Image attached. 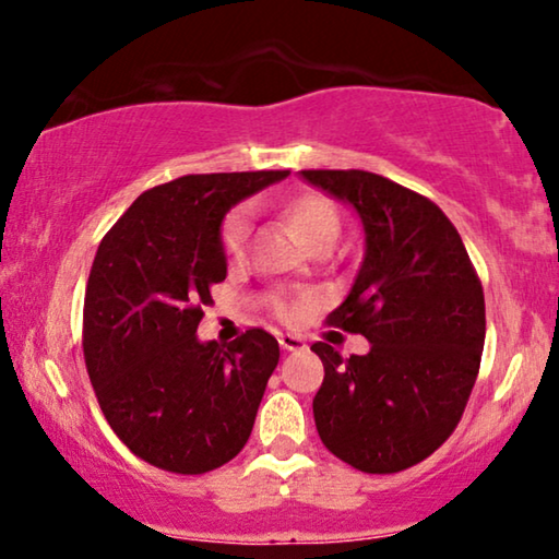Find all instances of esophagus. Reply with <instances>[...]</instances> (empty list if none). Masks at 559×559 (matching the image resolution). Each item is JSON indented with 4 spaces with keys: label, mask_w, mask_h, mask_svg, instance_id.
Here are the masks:
<instances>
[{
    "label": "esophagus",
    "mask_w": 559,
    "mask_h": 559,
    "mask_svg": "<svg viewBox=\"0 0 559 559\" xmlns=\"http://www.w3.org/2000/svg\"><path fill=\"white\" fill-rule=\"evenodd\" d=\"M277 341L285 350H302L305 348V341L300 338V335H293V333H280Z\"/></svg>",
    "instance_id": "esophagus-1"
}]
</instances>
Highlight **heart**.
<instances>
[{
    "instance_id": "obj_1",
    "label": "heart",
    "mask_w": 559,
    "mask_h": 559,
    "mask_svg": "<svg viewBox=\"0 0 559 559\" xmlns=\"http://www.w3.org/2000/svg\"><path fill=\"white\" fill-rule=\"evenodd\" d=\"M285 216L293 226L305 247H312L318 241H335L341 231V218L335 205L328 201L325 195L318 193H300L289 198L285 203ZM251 231V218L247 209H234L221 224V247L228 257H239L243 251V243L249 239ZM280 312H287L285 305H282Z\"/></svg>"
}]
</instances>
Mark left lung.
I'll list each match as a JSON object with an SVG mask.
<instances>
[{"label":"left lung","instance_id":"1","mask_svg":"<svg viewBox=\"0 0 559 559\" xmlns=\"http://www.w3.org/2000/svg\"><path fill=\"white\" fill-rule=\"evenodd\" d=\"M346 203L364 259L328 323L361 333L369 354L312 350L325 379L312 400L323 445L364 473H396L450 438L476 384L486 341L484 289L461 234L427 198L366 170H300Z\"/></svg>","mask_w":559,"mask_h":559}]
</instances>
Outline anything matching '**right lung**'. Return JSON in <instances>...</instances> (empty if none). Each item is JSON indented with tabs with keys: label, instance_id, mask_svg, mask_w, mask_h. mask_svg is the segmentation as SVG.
<instances>
[{
	"label": "right lung",
	"instance_id": "obj_1",
	"mask_svg": "<svg viewBox=\"0 0 559 559\" xmlns=\"http://www.w3.org/2000/svg\"><path fill=\"white\" fill-rule=\"evenodd\" d=\"M289 170L182 175L142 193L98 243L83 356L117 438L163 471L198 476L239 455L280 343L251 328L221 348L195 335L226 280L221 224Z\"/></svg>",
	"mask_w": 559,
	"mask_h": 559
}]
</instances>
